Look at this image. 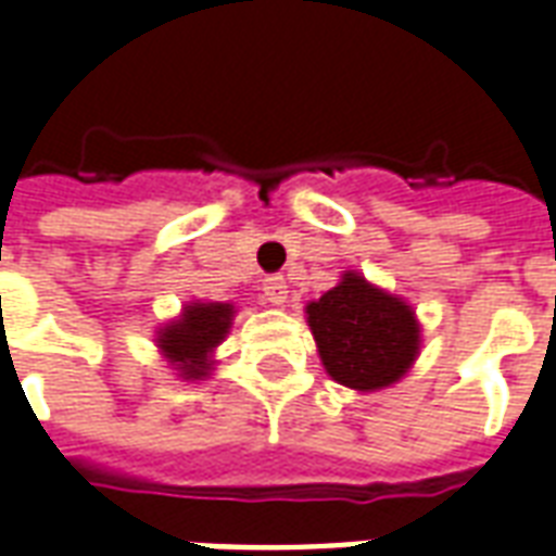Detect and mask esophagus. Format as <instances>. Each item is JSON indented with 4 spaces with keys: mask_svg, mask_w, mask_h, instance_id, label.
Masks as SVG:
<instances>
[{
    "mask_svg": "<svg viewBox=\"0 0 556 556\" xmlns=\"http://www.w3.org/2000/svg\"><path fill=\"white\" fill-rule=\"evenodd\" d=\"M262 291H265V301L270 306H282V303L289 301V286H286V279L282 277H267L262 282Z\"/></svg>",
    "mask_w": 556,
    "mask_h": 556,
    "instance_id": "esophagus-1",
    "label": "esophagus"
}]
</instances>
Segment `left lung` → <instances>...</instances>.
<instances>
[{
	"label": "left lung",
	"instance_id": "8db88e82",
	"mask_svg": "<svg viewBox=\"0 0 556 556\" xmlns=\"http://www.w3.org/2000/svg\"><path fill=\"white\" fill-rule=\"evenodd\" d=\"M321 363L351 390H381L408 372L419 351L410 306L345 274L337 289L306 306Z\"/></svg>",
	"mask_w": 556,
	"mask_h": 556
}]
</instances>
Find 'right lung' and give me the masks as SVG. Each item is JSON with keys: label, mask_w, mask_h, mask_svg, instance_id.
I'll use <instances>...</instances> for the list:
<instances>
[{"label": "right lung", "mask_w": 556, "mask_h": 556, "mask_svg": "<svg viewBox=\"0 0 556 556\" xmlns=\"http://www.w3.org/2000/svg\"><path fill=\"white\" fill-rule=\"evenodd\" d=\"M229 303H193L184 309L181 321L160 330V349L181 369L184 378H202L211 369V351L229 333Z\"/></svg>", "instance_id": "1"}]
</instances>
